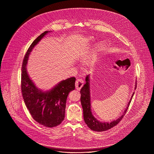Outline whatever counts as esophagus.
Segmentation results:
<instances>
[{
  "instance_id": "1",
  "label": "esophagus",
  "mask_w": 154,
  "mask_h": 154,
  "mask_svg": "<svg viewBox=\"0 0 154 154\" xmlns=\"http://www.w3.org/2000/svg\"><path fill=\"white\" fill-rule=\"evenodd\" d=\"M84 85V81L81 79H78L75 82V88L78 90H80Z\"/></svg>"
}]
</instances>
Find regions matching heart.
<instances>
[{
    "label": "heart",
    "mask_w": 154,
    "mask_h": 154,
    "mask_svg": "<svg viewBox=\"0 0 154 154\" xmlns=\"http://www.w3.org/2000/svg\"><path fill=\"white\" fill-rule=\"evenodd\" d=\"M85 42L88 44H90V43H92L94 41V39L92 38V37H87L85 38ZM104 47V42L103 41H100L99 42H97L95 46H94V48L93 49V51L94 53H97V52H99L100 51H101V50ZM93 57H91L89 59H88L87 60V64H92V63L93 62Z\"/></svg>",
    "instance_id": "1"
}]
</instances>
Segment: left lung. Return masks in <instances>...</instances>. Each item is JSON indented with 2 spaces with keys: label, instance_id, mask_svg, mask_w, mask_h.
Masks as SVG:
<instances>
[{
  "label": "left lung",
  "instance_id": "left-lung-1",
  "mask_svg": "<svg viewBox=\"0 0 154 154\" xmlns=\"http://www.w3.org/2000/svg\"><path fill=\"white\" fill-rule=\"evenodd\" d=\"M86 83L83 86V87L81 90V103L82 104V107L83 109V113H84V119L85 124L88 125V127L92 130L95 131H104L110 129L114 126L116 125L119 121L123 118L124 115L125 114L128 106L131 101L133 96L134 94L133 92L132 96L127 104V107L124 111L122 115L119 116L117 119L111 121L110 122H101L97 119L92 113L91 112V96H90V75H88L85 78ZM136 82L135 84V90L136 88Z\"/></svg>",
  "mask_w": 154,
  "mask_h": 154
}]
</instances>
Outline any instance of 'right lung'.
Instances as JSON below:
<instances>
[{
    "label": "right lung",
    "mask_w": 154,
    "mask_h": 154,
    "mask_svg": "<svg viewBox=\"0 0 154 154\" xmlns=\"http://www.w3.org/2000/svg\"><path fill=\"white\" fill-rule=\"evenodd\" d=\"M51 31H45L31 44L23 60L21 70V91L26 107L33 118L46 127L58 125L65 117L66 103L69 93L75 90V78L63 80L51 90L38 88L30 78L27 64L29 55L35 47Z\"/></svg>",
    "instance_id": "add662e5"
}]
</instances>
